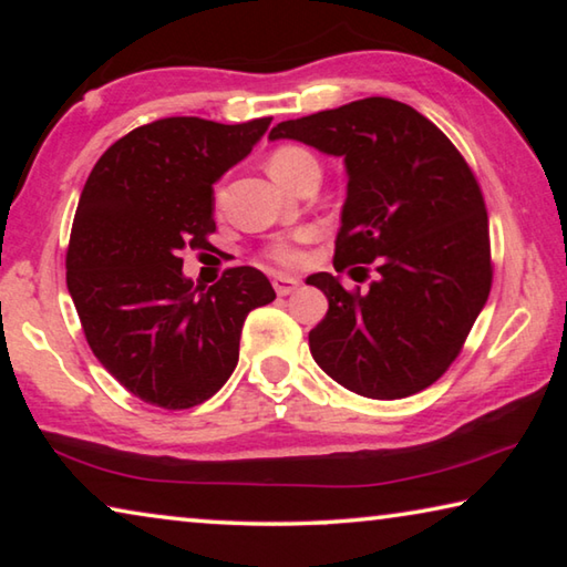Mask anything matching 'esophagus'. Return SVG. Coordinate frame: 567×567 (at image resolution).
I'll list each match as a JSON object with an SVG mask.
<instances>
[{"label": "esophagus", "instance_id": "esophagus-1", "mask_svg": "<svg viewBox=\"0 0 567 567\" xmlns=\"http://www.w3.org/2000/svg\"><path fill=\"white\" fill-rule=\"evenodd\" d=\"M272 287H275L277 295L287 297V295H292L297 287H300V280H297V277H290V275H275Z\"/></svg>", "mask_w": 567, "mask_h": 567}]
</instances>
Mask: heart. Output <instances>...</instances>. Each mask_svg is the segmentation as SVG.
Masks as SVG:
<instances>
[{
  "label": "heart",
  "mask_w": 567,
  "mask_h": 567,
  "mask_svg": "<svg viewBox=\"0 0 567 567\" xmlns=\"http://www.w3.org/2000/svg\"><path fill=\"white\" fill-rule=\"evenodd\" d=\"M267 167H270L272 177L277 182H282L285 187L290 185L297 175H302V172L320 169L312 152H307L305 147H297V145L277 147L270 155V159H267ZM305 239L307 235H297L295 239H277V243H272L265 249L267 260H272L277 265H297L302 260L300 243H305Z\"/></svg>",
  "instance_id": "heart-1"
}]
</instances>
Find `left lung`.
Masks as SVG:
<instances>
[{"label": "left lung", "mask_w": 567, "mask_h": 567, "mask_svg": "<svg viewBox=\"0 0 567 567\" xmlns=\"http://www.w3.org/2000/svg\"><path fill=\"white\" fill-rule=\"evenodd\" d=\"M270 140L344 157L332 265L364 277L375 267L368 292L344 290L330 272L307 277L330 302L310 330L315 362L372 400L430 388L463 350L493 285L487 209L465 157L417 110L388 97L280 122Z\"/></svg>", "instance_id": "1"}]
</instances>
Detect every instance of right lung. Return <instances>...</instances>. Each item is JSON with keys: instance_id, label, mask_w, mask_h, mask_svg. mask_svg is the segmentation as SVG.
Here are the masks:
<instances>
[{"instance_id": "add662e5", "label": "right lung", "mask_w": 567, "mask_h": 567, "mask_svg": "<svg viewBox=\"0 0 567 567\" xmlns=\"http://www.w3.org/2000/svg\"><path fill=\"white\" fill-rule=\"evenodd\" d=\"M270 122L142 124L84 182L66 287L94 358L142 402L187 410L213 398L237 368L249 310L275 300L255 267H229L203 290L182 275L179 257L213 247V185L252 152Z\"/></svg>"}]
</instances>
